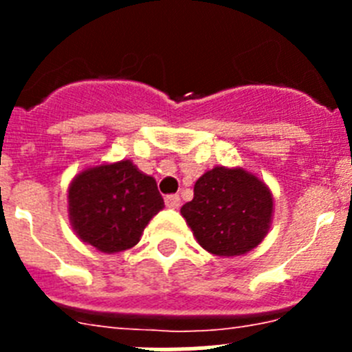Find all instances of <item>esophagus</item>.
Returning <instances> with one entry per match:
<instances>
[{
	"instance_id": "obj_1",
	"label": "esophagus",
	"mask_w": 352,
	"mask_h": 352,
	"mask_svg": "<svg viewBox=\"0 0 352 352\" xmlns=\"http://www.w3.org/2000/svg\"><path fill=\"white\" fill-rule=\"evenodd\" d=\"M179 204H182V199H179V195H176V194L166 195V206L167 208H170V210H178Z\"/></svg>"
}]
</instances>
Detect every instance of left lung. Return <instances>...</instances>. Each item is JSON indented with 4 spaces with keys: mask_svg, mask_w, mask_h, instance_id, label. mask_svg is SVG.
<instances>
[{
    "mask_svg": "<svg viewBox=\"0 0 352 352\" xmlns=\"http://www.w3.org/2000/svg\"><path fill=\"white\" fill-rule=\"evenodd\" d=\"M182 214L204 250L220 257L243 256L268 234L273 194L243 167L217 166L195 182L194 199L183 204Z\"/></svg>",
    "mask_w": 352,
    "mask_h": 352,
    "instance_id": "1",
    "label": "left lung"
}]
</instances>
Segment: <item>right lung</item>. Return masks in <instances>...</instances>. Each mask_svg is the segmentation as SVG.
Segmentation results:
<instances>
[{
	"label": "right lung",
	"instance_id": "obj_1",
	"mask_svg": "<svg viewBox=\"0 0 352 352\" xmlns=\"http://www.w3.org/2000/svg\"><path fill=\"white\" fill-rule=\"evenodd\" d=\"M162 208L164 199L155 178L132 160L88 167L68 185L72 229L84 243L104 254L135 247Z\"/></svg>",
	"mask_w": 352,
	"mask_h": 352
}]
</instances>
